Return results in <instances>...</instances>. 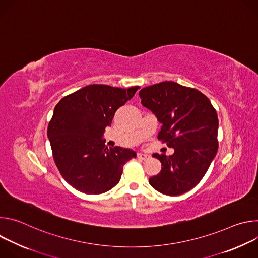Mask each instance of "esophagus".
<instances>
[{"instance_id":"esophagus-1","label":"esophagus","mask_w":258,"mask_h":258,"mask_svg":"<svg viewBox=\"0 0 258 258\" xmlns=\"http://www.w3.org/2000/svg\"><path fill=\"white\" fill-rule=\"evenodd\" d=\"M137 157H138L140 160H146V159H148V158L150 157V155L145 154V153H138V154H137Z\"/></svg>"}]
</instances>
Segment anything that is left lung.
<instances>
[{
    "mask_svg": "<svg viewBox=\"0 0 258 258\" xmlns=\"http://www.w3.org/2000/svg\"><path fill=\"white\" fill-rule=\"evenodd\" d=\"M144 107L162 123L158 140L174 149L172 155L153 154L161 170L149 178L158 192L177 196L193 189L206 173L218 149V118L200 91L174 82H162L139 93Z\"/></svg>",
    "mask_w": 258,
    "mask_h": 258,
    "instance_id": "obj_1",
    "label": "left lung"
}]
</instances>
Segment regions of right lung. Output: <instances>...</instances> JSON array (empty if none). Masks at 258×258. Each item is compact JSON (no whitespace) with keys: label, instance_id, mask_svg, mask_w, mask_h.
Returning <instances> with one entry per match:
<instances>
[{"label":"right lung","instance_id":"1","mask_svg":"<svg viewBox=\"0 0 258 258\" xmlns=\"http://www.w3.org/2000/svg\"><path fill=\"white\" fill-rule=\"evenodd\" d=\"M140 87L90 85L62 98L48 125L53 158L62 177L85 194H102L116 186L123 165L137 156L130 149H108L102 139L116 110Z\"/></svg>","mask_w":258,"mask_h":258}]
</instances>
